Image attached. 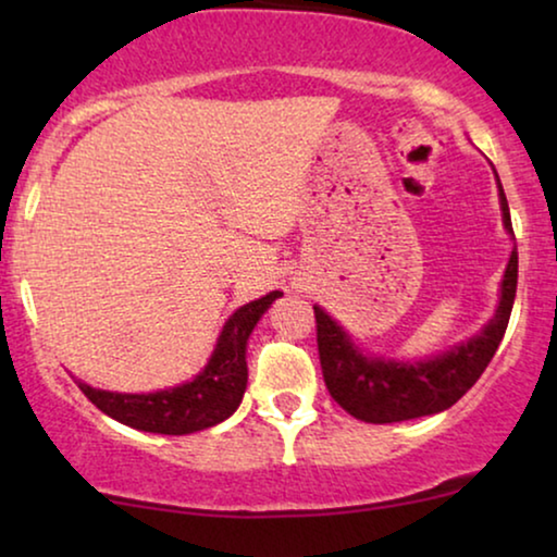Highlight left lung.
Here are the masks:
<instances>
[{
    "label": "left lung",
    "mask_w": 557,
    "mask_h": 557,
    "mask_svg": "<svg viewBox=\"0 0 557 557\" xmlns=\"http://www.w3.org/2000/svg\"><path fill=\"white\" fill-rule=\"evenodd\" d=\"M499 205L502 223L515 238L512 218H509V205L502 185ZM515 292L517 248L509 256L505 278H502L499 307L490 324H484V330L469 342H461V345L438 357H431V360L418 362L362 355V349L355 347L349 334L322 307H314L319 362H322L326 391L349 416L360 418L364 423H398L451 408L482 377L486 364L497 352L509 314H512Z\"/></svg>",
    "instance_id": "8db88e82"
}]
</instances>
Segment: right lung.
Returning a JSON list of instances; mask_svg holds the SVG:
<instances>
[{"label": "right lung", "mask_w": 557, "mask_h": 557, "mask_svg": "<svg viewBox=\"0 0 557 557\" xmlns=\"http://www.w3.org/2000/svg\"><path fill=\"white\" fill-rule=\"evenodd\" d=\"M281 296L271 292L261 299L235 309L220 332L205 370L189 383L157 393H109L81 383L78 387L98 410L113 421L132 425L136 431L164 433V436H185L210 425L223 423L240 406L248 385L246 345L258 319L265 314Z\"/></svg>", "instance_id": "obj_1"}]
</instances>
